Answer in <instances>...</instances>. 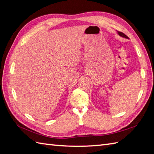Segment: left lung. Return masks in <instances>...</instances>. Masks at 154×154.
I'll use <instances>...</instances> for the list:
<instances>
[{
  "label": "left lung",
  "mask_w": 154,
  "mask_h": 154,
  "mask_svg": "<svg viewBox=\"0 0 154 154\" xmlns=\"http://www.w3.org/2000/svg\"><path fill=\"white\" fill-rule=\"evenodd\" d=\"M118 34H119L120 35V36L124 37V38H128L127 35H126V34H124V33H122V32H119V31H118Z\"/></svg>",
  "instance_id": "left-lung-1"
}]
</instances>
